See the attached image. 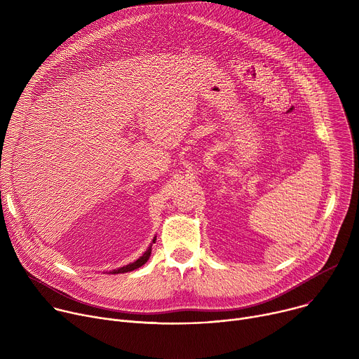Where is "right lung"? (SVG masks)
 Returning a JSON list of instances; mask_svg holds the SVG:
<instances>
[{
    "label": "right lung",
    "mask_w": 359,
    "mask_h": 359,
    "mask_svg": "<svg viewBox=\"0 0 359 359\" xmlns=\"http://www.w3.org/2000/svg\"><path fill=\"white\" fill-rule=\"evenodd\" d=\"M155 240H156V238H153V243H155ZM150 252H151V245L144 251V254L142 255V257H139V259H137L136 262H133L132 264H128V266L121 267V269H118V270H112V271H109V273H112V274H119V273L133 271V270H136V269L142 267V266L149 260V257H150Z\"/></svg>",
    "instance_id": "1"
}]
</instances>
